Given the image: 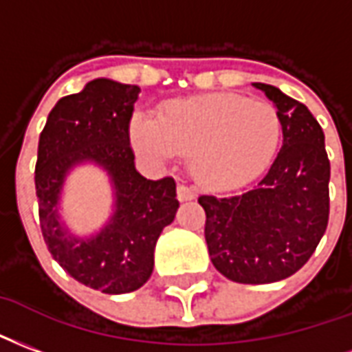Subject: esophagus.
I'll return each mask as SVG.
<instances>
[{"label":"esophagus","instance_id":"1","mask_svg":"<svg viewBox=\"0 0 352 352\" xmlns=\"http://www.w3.org/2000/svg\"><path fill=\"white\" fill-rule=\"evenodd\" d=\"M195 197V191L191 187L187 186H178V201L179 202H186V201H193Z\"/></svg>","mask_w":352,"mask_h":352}]
</instances>
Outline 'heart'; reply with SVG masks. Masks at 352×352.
I'll use <instances>...</instances> for the list:
<instances>
[{
	"instance_id": "obj_1",
	"label": "heart",
	"mask_w": 352,
	"mask_h": 352,
	"mask_svg": "<svg viewBox=\"0 0 352 352\" xmlns=\"http://www.w3.org/2000/svg\"><path fill=\"white\" fill-rule=\"evenodd\" d=\"M279 137L281 120L272 102L234 94L173 101L159 118L140 114L131 125L138 153L155 161L189 155V173L210 191H232L261 176Z\"/></svg>"
}]
</instances>
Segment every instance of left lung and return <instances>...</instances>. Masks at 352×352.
<instances>
[{
  "label": "left lung",
  "mask_w": 352,
  "mask_h": 352,
  "mask_svg": "<svg viewBox=\"0 0 352 352\" xmlns=\"http://www.w3.org/2000/svg\"><path fill=\"white\" fill-rule=\"evenodd\" d=\"M255 88L278 109L283 146L257 186L230 197L202 195L208 253L236 283H274L309 261L328 225L330 161L324 133L306 104L276 86Z\"/></svg>",
  "instance_id": "obj_1"
}]
</instances>
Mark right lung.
<instances>
[{
  "label": "right lung",
  "instance_id": "1",
  "mask_svg": "<svg viewBox=\"0 0 352 352\" xmlns=\"http://www.w3.org/2000/svg\"><path fill=\"white\" fill-rule=\"evenodd\" d=\"M140 88L95 78L61 97L39 137L35 189L46 248L71 278L107 294L140 289L153 272L159 234L179 202L173 178L146 179L135 168L129 122ZM82 164L99 166L113 187L109 221L88 236L73 235L59 214L67 176Z\"/></svg>",
  "mask_w": 352,
  "mask_h": 352
}]
</instances>
